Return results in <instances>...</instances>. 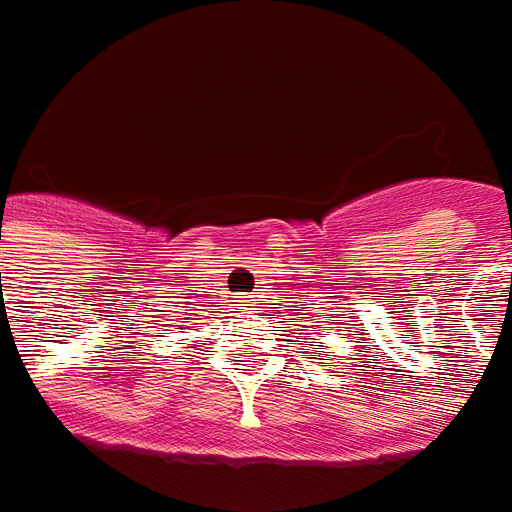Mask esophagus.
Returning <instances> with one entry per match:
<instances>
[{
  "mask_svg": "<svg viewBox=\"0 0 512 512\" xmlns=\"http://www.w3.org/2000/svg\"><path fill=\"white\" fill-rule=\"evenodd\" d=\"M239 302H247V296H242V299H239Z\"/></svg>",
  "mask_w": 512,
  "mask_h": 512,
  "instance_id": "34e87169",
  "label": "esophagus"
}]
</instances>
